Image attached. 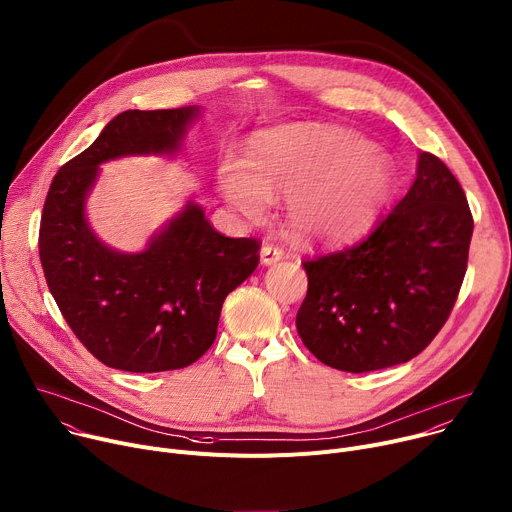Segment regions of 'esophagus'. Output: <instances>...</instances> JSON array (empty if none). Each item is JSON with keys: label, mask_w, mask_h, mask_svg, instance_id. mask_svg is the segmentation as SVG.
<instances>
[{"label": "esophagus", "mask_w": 512, "mask_h": 512, "mask_svg": "<svg viewBox=\"0 0 512 512\" xmlns=\"http://www.w3.org/2000/svg\"><path fill=\"white\" fill-rule=\"evenodd\" d=\"M283 258V250L279 246H272V244H264L262 250H260V262L264 266H270V264H277L279 260Z\"/></svg>", "instance_id": "obj_1"}]
</instances>
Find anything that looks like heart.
Returning a JSON list of instances; mask_svg holds the SVG:
<instances>
[{
  "label": "heart",
  "instance_id": "1",
  "mask_svg": "<svg viewBox=\"0 0 512 512\" xmlns=\"http://www.w3.org/2000/svg\"><path fill=\"white\" fill-rule=\"evenodd\" d=\"M383 149L348 131L287 127L262 133L248 164L227 155L219 168L225 199L250 219L287 194V225L299 242L338 246L371 227L396 186Z\"/></svg>",
  "mask_w": 512,
  "mask_h": 512
}]
</instances>
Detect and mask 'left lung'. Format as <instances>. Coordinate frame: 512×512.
<instances>
[{"label": "left lung", "mask_w": 512, "mask_h": 512, "mask_svg": "<svg viewBox=\"0 0 512 512\" xmlns=\"http://www.w3.org/2000/svg\"><path fill=\"white\" fill-rule=\"evenodd\" d=\"M474 219L437 155L422 151L408 194L367 238L305 260L297 332L313 357L348 373L408 363L457 301Z\"/></svg>", "instance_id": "obj_1"}]
</instances>
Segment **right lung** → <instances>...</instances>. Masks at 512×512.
<instances>
[{
  "label": "right lung",
  "mask_w": 512,
  "mask_h": 512,
  "mask_svg": "<svg viewBox=\"0 0 512 512\" xmlns=\"http://www.w3.org/2000/svg\"><path fill=\"white\" fill-rule=\"evenodd\" d=\"M199 106L125 110L51 182L38 233L45 279L65 322L106 367L174 371L217 336L225 297L260 262V242L225 238L188 203L143 252L102 244L86 219L100 164L125 155H176Z\"/></svg>",
  "instance_id": "right-lung-1"
}]
</instances>
